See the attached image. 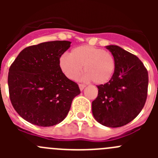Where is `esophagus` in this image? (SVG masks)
<instances>
[{
    "mask_svg": "<svg viewBox=\"0 0 158 158\" xmlns=\"http://www.w3.org/2000/svg\"><path fill=\"white\" fill-rule=\"evenodd\" d=\"M79 89H80V90L82 91L84 89V88L85 87V84H79Z\"/></svg>",
    "mask_w": 158,
    "mask_h": 158,
    "instance_id": "esophagus-1",
    "label": "esophagus"
}]
</instances>
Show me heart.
<instances>
[{"label":"heart","instance_id":"1","mask_svg":"<svg viewBox=\"0 0 158 158\" xmlns=\"http://www.w3.org/2000/svg\"><path fill=\"white\" fill-rule=\"evenodd\" d=\"M60 67L65 76L72 80L79 77L83 66V78L98 85L107 83L116 69L115 58L111 52L92 46L84 45L72 49L69 56L60 58Z\"/></svg>","mask_w":158,"mask_h":158}]
</instances>
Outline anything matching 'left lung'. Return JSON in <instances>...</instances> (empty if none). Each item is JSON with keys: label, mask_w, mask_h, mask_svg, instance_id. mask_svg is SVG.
Wrapping results in <instances>:
<instances>
[{"label": "left lung", "mask_w": 158, "mask_h": 158, "mask_svg": "<svg viewBox=\"0 0 158 158\" xmlns=\"http://www.w3.org/2000/svg\"><path fill=\"white\" fill-rule=\"evenodd\" d=\"M115 58L114 76L106 84L97 85L98 96L92 102V114L102 125L118 128L135 118L148 96V73L135 55L118 46L106 47Z\"/></svg>", "instance_id": "obj_1"}]
</instances>
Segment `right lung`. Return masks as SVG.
<instances>
[{
  "label": "right lung",
  "mask_w": 158,
  "mask_h": 158,
  "mask_svg": "<svg viewBox=\"0 0 158 158\" xmlns=\"http://www.w3.org/2000/svg\"><path fill=\"white\" fill-rule=\"evenodd\" d=\"M70 44L56 40L30 46L10 65L7 82L11 104L30 123L42 127L60 123L80 93L77 83L65 76L59 64Z\"/></svg>",
  "instance_id": "1"
}]
</instances>
